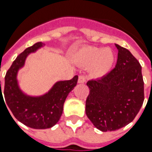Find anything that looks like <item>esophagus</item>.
<instances>
[{"mask_svg": "<svg viewBox=\"0 0 152 152\" xmlns=\"http://www.w3.org/2000/svg\"><path fill=\"white\" fill-rule=\"evenodd\" d=\"M86 81V77L84 76H82V75H80L79 77H78V83H79V84H84Z\"/></svg>", "mask_w": 152, "mask_h": 152, "instance_id": "34e87169", "label": "esophagus"}]
</instances>
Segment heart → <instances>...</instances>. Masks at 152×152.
Returning <instances> with one entry per match:
<instances>
[{
    "label": "heart",
    "instance_id": "obj_1",
    "mask_svg": "<svg viewBox=\"0 0 152 152\" xmlns=\"http://www.w3.org/2000/svg\"><path fill=\"white\" fill-rule=\"evenodd\" d=\"M74 61L83 67H88L89 73L94 78L107 76L115 63V54L108 48L84 47L74 56Z\"/></svg>",
    "mask_w": 152,
    "mask_h": 152
}]
</instances>
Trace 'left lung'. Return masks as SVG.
<instances>
[{
  "label": "left lung",
  "instance_id": "1",
  "mask_svg": "<svg viewBox=\"0 0 152 152\" xmlns=\"http://www.w3.org/2000/svg\"><path fill=\"white\" fill-rule=\"evenodd\" d=\"M118 50L116 65L99 80L87 82L86 113L98 129L117 130L134 121L144 101L142 66L125 48Z\"/></svg>",
  "mask_w": 152,
  "mask_h": 152
}]
</instances>
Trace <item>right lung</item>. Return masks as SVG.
I'll return each instance as SVG.
<instances>
[{
  "label": "right lung",
  "mask_w": 152,
  "mask_h": 152,
  "mask_svg": "<svg viewBox=\"0 0 152 152\" xmlns=\"http://www.w3.org/2000/svg\"><path fill=\"white\" fill-rule=\"evenodd\" d=\"M44 45L42 42H37L27 48L16 58L6 72L3 89L0 81V99L3 98L4 93L5 104H7L14 116L25 125L37 129H49L58 123L63 114L66 97L78 80V76H75L69 80L58 81L46 94L40 96L28 95L22 91L17 79L18 71L24 66L27 57Z\"/></svg>",
  "instance_id": "add662e5"
}]
</instances>
